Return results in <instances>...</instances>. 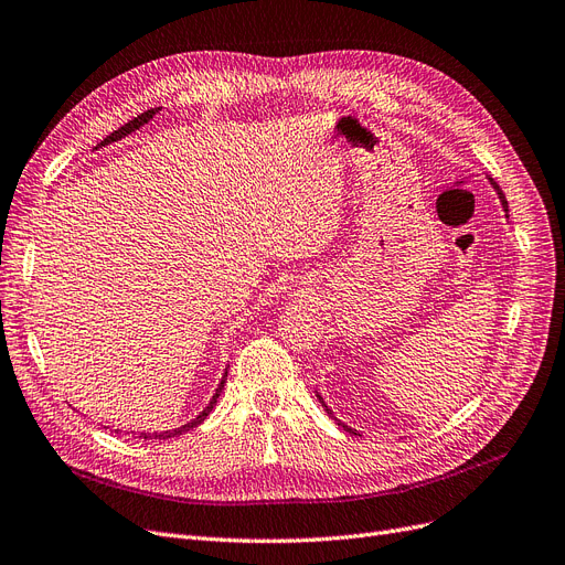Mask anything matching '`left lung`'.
<instances>
[{"label": "left lung", "mask_w": 565, "mask_h": 565, "mask_svg": "<svg viewBox=\"0 0 565 565\" xmlns=\"http://www.w3.org/2000/svg\"><path fill=\"white\" fill-rule=\"evenodd\" d=\"M491 183H493V185H495V191H498V195H500V200H503V206H505V212H508V200H505V195H503V191H500V188H498V183H495V181H491ZM319 398H321V395H319ZM321 403H323V401H321ZM323 407H326V405H323ZM326 412H328V414H330V416H332V412H330V409H328V407H326ZM338 424H340V422H338ZM340 426H342V428H344V430H347V433H351V435H359V433H356V430H353V428H349V426H344V424H340Z\"/></svg>", "instance_id": "left-lung-1"}]
</instances>
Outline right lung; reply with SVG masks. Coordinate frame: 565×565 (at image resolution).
I'll return each mask as SVG.
<instances>
[{
    "mask_svg": "<svg viewBox=\"0 0 565 565\" xmlns=\"http://www.w3.org/2000/svg\"><path fill=\"white\" fill-rule=\"evenodd\" d=\"M160 109H149V111H143V114H139L137 118H132V120H128L122 125V128H118L116 132H111L107 139H102L97 146H104V143H111V141H116V139H120V137H125V135H130V132H135V130H139L143 122H149L156 114H158ZM225 377H227V372L223 374V382H221V386H218V391H216V395L212 398V403H209V407L198 416V419H193L191 424H185V426H181V428H174V430H167V433H139V437H143V440H167V437H177V435H181V433H185V430H191V428H195V426H200L204 419H206V414L214 409V405H216V398L221 395V391H223V384H225Z\"/></svg>",
    "mask_w": 565,
    "mask_h": 565,
    "instance_id": "add662e5",
    "label": "right lung"
}]
</instances>
